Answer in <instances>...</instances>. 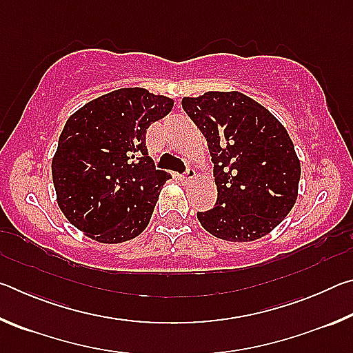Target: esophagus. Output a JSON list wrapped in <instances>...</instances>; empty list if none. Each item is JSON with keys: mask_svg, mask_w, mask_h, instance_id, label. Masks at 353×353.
Wrapping results in <instances>:
<instances>
[{"mask_svg": "<svg viewBox=\"0 0 353 353\" xmlns=\"http://www.w3.org/2000/svg\"><path fill=\"white\" fill-rule=\"evenodd\" d=\"M196 176V172H194V170L193 168H188L187 171H185L183 172V174H182V181H191V179H193Z\"/></svg>", "mask_w": 353, "mask_h": 353, "instance_id": "obj_1", "label": "esophagus"}]
</instances>
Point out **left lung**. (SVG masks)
<instances>
[{"mask_svg":"<svg viewBox=\"0 0 353 353\" xmlns=\"http://www.w3.org/2000/svg\"><path fill=\"white\" fill-rule=\"evenodd\" d=\"M182 107L207 139L216 204L199 212L201 225L219 240L255 241L294 207L301 160L283 124L240 92H207Z\"/></svg>","mask_w":353,"mask_h":353,"instance_id":"1","label":"left lung"}]
</instances>
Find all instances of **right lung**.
Segmentation results:
<instances>
[{
	"instance_id": "obj_1",
	"label": "right lung",
	"mask_w": 353,
	"mask_h": 353,
	"mask_svg": "<svg viewBox=\"0 0 353 353\" xmlns=\"http://www.w3.org/2000/svg\"><path fill=\"white\" fill-rule=\"evenodd\" d=\"M174 101L146 88L105 93L76 110L59 137L51 171L57 204L92 240L118 244L146 229L168 172L148 155L146 129Z\"/></svg>"
}]
</instances>
